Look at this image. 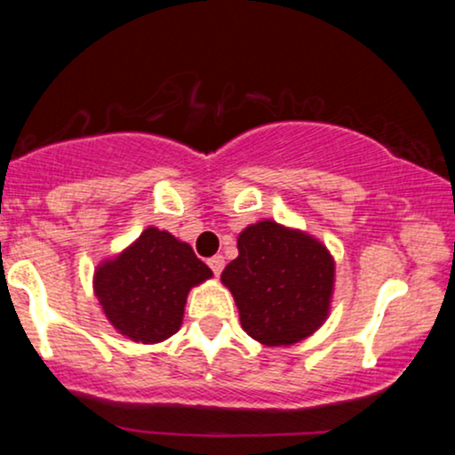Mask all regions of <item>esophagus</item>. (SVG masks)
<instances>
[{"instance_id":"1","label":"esophagus","mask_w":455,"mask_h":455,"mask_svg":"<svg viewBox=\"0 0 455 455\" xmlns=\"http://www.w3.org/2000/svg\"><path fill=\"white\" fill-rule=\"evenodd\" d=\"M207 265H210L213 274L220 275L222 269H224V257H222V254H216V257H212L210 260H207Z\"/></svg>"}]
</instances>
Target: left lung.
I'll return each mask as SVG.
<instances>
[{
    "label": "left lung",
    "mask_w": 455,
    "mask_h": 455,
    "mask_svg": "<svg viewBox=\"0 0 455 455\" xmlns=\"http://www.w3.org/2000/svg\"><path fill=\"white\" fill-rule=\"evenodd\" d=\"M237 250L220 280L250 338L265 347H291L325 323L336 263L318 239L259 220L239 233Z\"/></svg>",
    "instance_id": "1"
}]
</instances>
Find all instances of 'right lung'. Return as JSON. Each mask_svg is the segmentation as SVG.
<instances>
[{
    "label": "right lung",
    "instance_id": "1",
    "mask_svg": "<svg viewBox=\"0 0 455 455\" xmlns=\"http://www.w3.org/2000/svg\"><path fill=\"white\" fill-rule=\"evenodd\" d=\"M212 278L186 242L149 227L93 274L104 316L132 342L156 344L180 331L192 286Z\"/></svg>",
    "mask_w": 455,
    "mask_h": 455
}]
</instances>
